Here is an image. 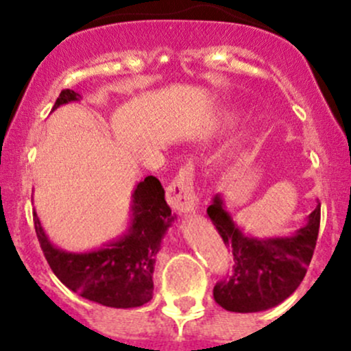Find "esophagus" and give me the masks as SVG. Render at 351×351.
Returning a JSON list of instances; mask_svg holds the SVG:
<instances>
[{"label":"esophagus","instance_id":"obj_1","mask_svg":"<svg viewBox=\"0 0 351 351\" xmlns=\"http://www.w3.org/2000/svg\"><path fill=\"white\" fill-rule=\"evenodd\" d=\"M195 173H193L191 165H186L176 173L170 186L167 189V199L173 209L183 215H189L198 209V196L195 195V186H193Z\"/></svg>","mask_w":351,"mask_h":351}]
</instances>
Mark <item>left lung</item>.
Returning <instances> with one entry per match:
<instances>
[{"instance_id":"obj_1","label":"left lung","mask_w":351,"mask_h":351,"mask_svg":"<svg viewBox=\"0 0 351 351\" xmlns=\"http://www.w3.org/2000/svg\"><path fill=\"white\" fill-rule=\"evenodd\" d=\"M208 217L224 244L232 247L234 272L215 285V300L229 312L269 310L291 297L307 274L320 228V203L305 224L287 236L254 237L236 224L221 195L213 198Z\"/></svg>"}]
</instances>
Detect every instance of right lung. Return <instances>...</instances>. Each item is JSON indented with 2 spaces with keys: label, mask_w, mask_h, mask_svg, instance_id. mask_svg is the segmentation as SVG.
Listing matches in <instances>:
<instances>
[{
  "label": "right lung",
  "mask_w": 351,
  "mask_h": 351,
  "mask_svg": "<svg viewBox=\"0 0 351 351\" xmlns=\"http://www.w3.org/2000/svg\"><path fill=\"white\" fill-rule=\"evenodd\" d=\"M80 99L77 92L66 88L52 110ZM130 211V223L122 236L86 252H69L52 244L34 213L36 234L47 264L67 289L114 308H134L152 300L156 254L176 215H171L165 189L155 176L136 183Z\"/></svg>",
  "instance_id": "add662e5"
}]
</instances>
